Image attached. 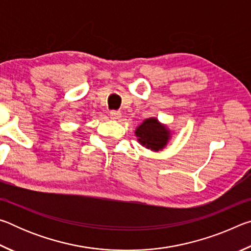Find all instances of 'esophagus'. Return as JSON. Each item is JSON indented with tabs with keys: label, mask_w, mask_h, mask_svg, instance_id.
Segmentation results:
<instances>
[{
	"label": "esophagus",
	"mask_w": 251,
	"mask_h": 251,
	"mask_svg": "<svg viewBox=\"0 0 251 251\" xmlns=\"http://www.w3.org/2000/svg\"><path fill=\"white\" fill-rule=\"evenodd\" d=\"M109 115H110V118H113V120H120L122 117V113L120 110H110Z\"/></svg>",
	"instance_id": "34e87169"
}]
</instances>
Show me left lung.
I'll return each mask as SVG.
<instances>
[{"label": "left lung", "mask_w": 251, "mask_h": 251, "mask_svg": "<svg viewBox=\"0 0 251 251\" xmlns=\"http://www.w3.org/2000/svg\"><path fill=\"white\" fill-rule=\"evenodd\" d=\"M138 143L148 150L158 151L166 147L172 133L157 118H147L135 130Z\"/></svg>", "instance_id": "8db88e82"}]
</instances>
